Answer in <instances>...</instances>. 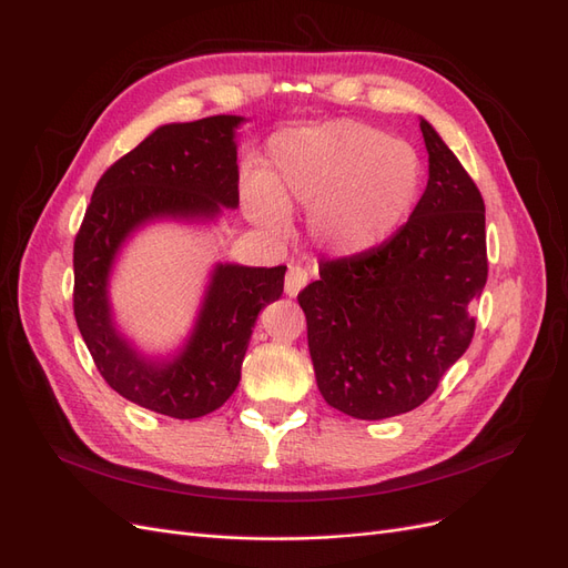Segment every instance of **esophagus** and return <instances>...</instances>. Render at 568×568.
<instances>
[{
	"mask_svg": "<svg viewBox=\"0 0 568 568\" xmlns=\"http://www.w3.org/2000/svg\"><path fill=\"white\" fill-rule=\"evenodd\" d=\"M307 284V270L303 265H288L286 272V282H284V291L288 298H296L298 291Z\"/></svg>",
	"mask_w": 568,
	"mask_h": 568,
	"instance_id": "1",
	"label": "esophagus"
}]
</instances>
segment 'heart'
Wrapping results in <instances>:
<instances>
[{"label": "heart", "mask_w": 568, "mask_h": 568, "mask_svg": "<svg viewBox=\"0 0 568 568\" xmlns=\"http://www.w3.org/2000/svg\"><path fill=\"white\" fill-rule=\"evenodd\" d=\"M422 186V161L407 142L357 120L284 132L270 144L265 178L244 184L246 209L282 230L286 205L307 211L315 242L336 255L372 251L398 230Z\"/></svg>", "instance_id": "obj_1"}]
</instances>
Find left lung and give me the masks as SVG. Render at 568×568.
Segmentation results:
<instances>
[{"label": "left lung", "instance_id": "obj_1", "mask_svg": "<svg viewBox=\"0 0 568 568\" xmlns=\"http://www.w3.org/2000/svg\"><path fill=\"white\" fill-rule=\"evenodd\" d=\"M428 182L388 242L320 265L298 303L322 398L355 419L419 407L469 348L488 280L486 205L422 118Z\"/></svg>", "mask_w": 568, "mask_h": 568}]
</instances>
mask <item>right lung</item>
I'll return each instance as SVG.
<instances>
[{
	"label": "right lung",
	"instance_id": "1",
	"mask_svg": "<svg viewBox=\"0 0 568 568\" xmlns=\"http://www.w3.org/2000/svg\"><path fill=\"white\" fill-rule=\"evenodd\" d=\"M242 123V115H211L153 130L101 175L75 236L73 311L94 365L115 393L165 417L196 419L225 405L257 313L282 296L286 267L217 263L192 334L170 357H149L120 334L109 280L120 248L149 222H211L236 209Z\"/></svg>",
	"mask_w": 568,
	"mask_h": 568
}]
</instances>
